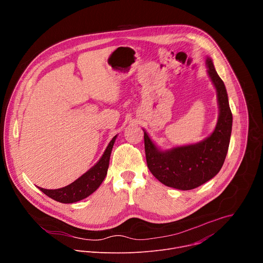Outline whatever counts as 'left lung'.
<instances>
[{
    "label": "left lung",
    "mask_w": 263,
    "mask_h": 263,
    "mask_svg": "<svg viewBox=\"0 0 263 263\" xmlns=\"http://www.w3.org/2000/svg\"><path fill=\"white\" fill-rule=\"evenodd\" d=\"M206 66L216 90L218 105V118L213 132L199 142L161 149L143 130L145 158L149 172L162 184L180 191L197 189L216 176L229 148L233 118L228 93L212 59L208 56Z\"/></svg>",
    "instance_id": "1"
}]
</instances>
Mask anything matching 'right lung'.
Instances as JSON below:
<instances>
[{
  "label": "right lung",
  "mask_w": 263,
  "mask_h": 263,
  "mask_svg": "<svg viewBox=\"0 0 263 263\" xmlns=\"http://www.w3.org/2000/svg\"><path fill=\"white\" fill-rule=\"evenodd\" d=\"M117 137L118 135L111 139L99 161L76 181L58 190H45L42 187L39 189L51 199L64 204L76 203L89 197L99 189L107 175L111 151Z\"/></svg>",
  "instance_id": "obj_1"
}]
</instances>
